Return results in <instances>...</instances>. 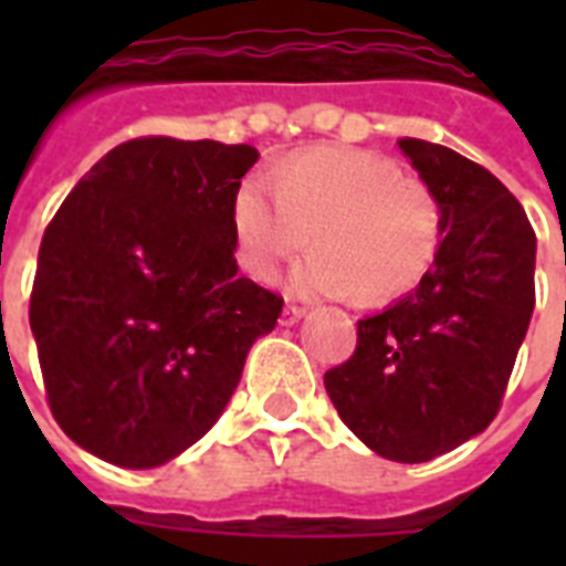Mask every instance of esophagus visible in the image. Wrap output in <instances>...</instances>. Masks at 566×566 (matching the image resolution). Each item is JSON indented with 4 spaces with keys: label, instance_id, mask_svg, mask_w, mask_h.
<instances>
[{
    "label": "esophagus",
    "instance_id": "esophagus-1",
    "mask_svg": "<svg viewBox=\"0 0 566 566\" xmlns=\"http://www.w3.org/2000/svg\"><path fill=\"white\" fill-rule=\"evenodd\" d=\"M300 317H305V305H296V302L284 305V314H282L284 326H293V323H296Z\"/></svg>",
    "mask_w": 566,
    "mask_h": 566
}]
</instances>
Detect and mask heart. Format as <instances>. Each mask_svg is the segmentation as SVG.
<instances>
[{
  "label": "heart",
  "mask_w": 566,
  "mask_h": 566,
  "mask_svg": "<svg viewBox=\"0 0 566 566\" xmlns=\"http://www.w3.org/2000/svg\"><path fill=\"white\" fill-rule=\"evenodd\" d=\"M264 188L243 185L231 205L240 266L273 282L314 243L293 291L390 302L411 293L438 261L443 202L429 181L367 149H308L273 164Z\"/></svg>",
  "instance_id": "b5f03b06"
}]
</instances>
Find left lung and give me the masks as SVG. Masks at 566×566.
<instances>
[{
	"label": "left lung",
	"mask_w": 566,
	"mask_h": 566,
	"mask_svg": "<svg viewBox=\"0 0 566 566\" xmlns=\"http://www.w3.org/2000/svg\"><path fill=\"white\" fill-rule=\"evenodd\" d=\"M399 149L443 202L438 261L405 300L358 319L326 390L373 452L420 464L500 413L535 308V229L482 164L417 137Z\"/></svg>",
	"instance_id": "left-lung-1"
}]
</instances>
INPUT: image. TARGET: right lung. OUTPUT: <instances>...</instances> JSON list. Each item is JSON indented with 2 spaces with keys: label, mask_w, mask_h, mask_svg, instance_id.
<instances>
[{
  "label": "right lung",
  "mask_w": 566,
  "mask_h": 566,
  "mask_svg": "<svg viewBox=\"0 0 566 566\" xmlns=\"http://www.w3.org/2000/svg\"><path fill=\"white\" fill-rule=\"evenodd\" d=\"M258 149L149 135L111 149L43 231L29 323L66 438L146 470L196 443L284 300L238 275L231 205Z\"/></svg>",
  "instance_id": "add662e5"
}]
</instances>
